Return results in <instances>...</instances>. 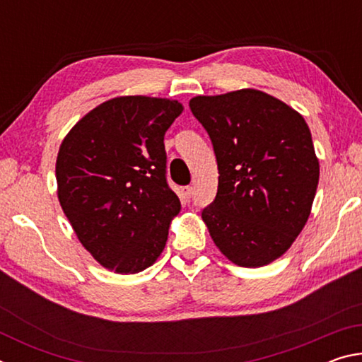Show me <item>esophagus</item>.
Masks as SVG:
<instances>
[{
    "instance_id": "obj_1",
    "label": "esophagus",
    "mask_w": 362,
    "mask_h": 362,
    "mask_svg": "<svg viewBox=\"0 0 362 362\" xmlns=\"http://www.w3.org/2000/svg\"><path fill=\"white\" fill-rule=\"evenodd\" d=\"M192 194H193V188L192 187H189V185L182 187V198L189 199V198H192Z\"/></svg>"
}]
</instances>
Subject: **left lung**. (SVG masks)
I'll use <instances>...</instances> for the list:
<instances>
[{"instance_id":"left-lung-1","label":"left lung","mask_w":362,"mask_h":362,"mask_svg":"<svg viewBox=\"0 0 362 362\" xmlns=\"http://www.w3.org/2000/svg\"><path fill=\"white\" fill-rule=\"evenodd\" d=\"M211 137L218 168L216 199L201 212L226 259L257 268L292 246L310 217L320 182L303 116L257 89L189 100Z\"/></svg>"}]
</instances>
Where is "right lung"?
I'll list each match as a JSON object with an SVG mask.
<instances>
[{
    "label": "right lung",
    "mask_w": 362,
    "mask_h": 362,
    "mask_svg": "<svg viewBox=\"0 0 362 362\" xmlns=\"http://www.w3.org/2000/svg\"><path fill=\"white\" fill-rule=\"evenodd\" d=\"M182 103L126 95L83 116L60 145L57 196L78 240L121 274L155 263L180 201L166 179L164 134Z\"/></svg>",
    "instance_id": "obj_1"
}]
</instances>
